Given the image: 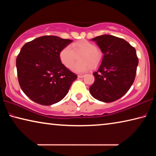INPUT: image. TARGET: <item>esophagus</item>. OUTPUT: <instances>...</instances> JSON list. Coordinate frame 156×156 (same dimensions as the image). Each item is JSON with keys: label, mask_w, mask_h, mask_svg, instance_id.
<instances>
[{"label": "esophagus", "mask_w": 156, "mask_h": 156, "mask_svg": "<svg viewBox=\"0 0 156 156\" xmlns=\"http://www.w3.org/2000/svg\"><path fill=\"white\" fill-rule=\"evenodd\" d=\"M84 76H85L84 75H78V78H83V77H84Z\"/></svg>", "instance_id": "esophagus-1"}]
</instances>
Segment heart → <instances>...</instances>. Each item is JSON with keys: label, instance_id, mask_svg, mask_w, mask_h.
<instances>
[{"label": "heart", "instance_id": "obj_1", "mask_svg": "<svg viewBox=\"0 0 156 156\" xmlns=\"http://www.w3.org/2000/svg\"><path fill=\"white\" fill-rule=\"evenodd\" d=\"M81 53L79 56L80 62L73 66L76 55ZM61 62L66 67L70 68L76 73H84L91 68H96L99 65L103 58V53L95 44L83 39L73 43L71 46H66L59 53Z\"/></svg>", "mask_w": 156, "mask_h": 156}]
</instances>
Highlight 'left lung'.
<instances>
[{
    "instance_id": "8db88e82",
    "label": "left lung",
    "mask_w": 156,
    "mask_h": 156,
    "mask_svg": "<svg viewBox=\"0 0 156 156\" xmlns=\"http://www.w3.org/2000/svg\"><path fill=\"white\" fill-rule=\"evenodd\" d=\"M91 40L104 55L99 68L93 73L95 80L90 91L96 99L113 102L122 97L134 82L138 65L136 51L123 39L110 34Z\"/></svg>"
}]
</instances>
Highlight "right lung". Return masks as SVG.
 <instances>
[{
  "label": "right lung",
  "mask_w": 156,
  "mask_h": 156,
  "mask_svg": "<svg viewBox=\"0 0 156 156\" xmlns=\"http://www.w3.org/2000/svg\"><path fill=\"white\" fill-rule=\"evenodd\" d=\"M71 41L47 35L22 47L16 60L17 76L21 90L32 101L51 105L67 94L77 75L61 62L59 53Z\"/></svg>",
  "instance_id": "right-lung-1"
}]
</instances>
